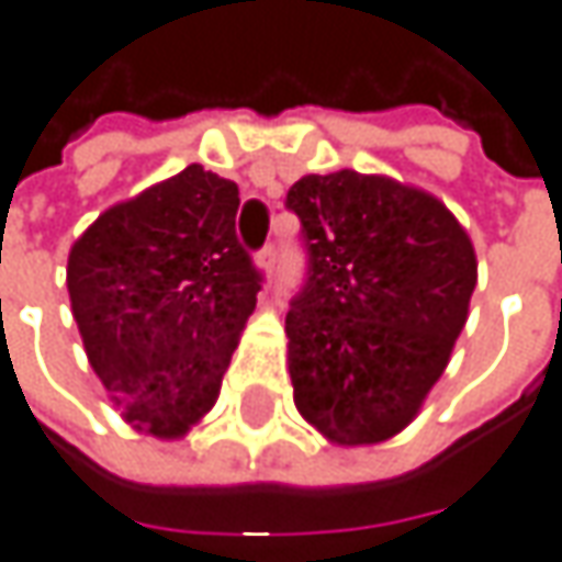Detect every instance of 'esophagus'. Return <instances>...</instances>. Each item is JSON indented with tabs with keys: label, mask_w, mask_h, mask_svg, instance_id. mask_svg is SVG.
<instances>
[{
	"label": "esophagus",
	"mask_w": 562,
	"mask_h": 562,
	"mask_svg": "<svg viewBox=\"0 0 562 562\" xmlns=\"http://www.w3.org/2000/svg\"><path fill=\"white\" fill-rule=\"evenodd\" d=\"M274 262H278V252H274V246H266V249L256 256V266H259V271H262L266 278L271 274V271H274Z\"/></svg>",
	"instance_id": "34e87169"
}]
</instances>
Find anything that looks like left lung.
<instances>
[{"mask_svg":"<svg viewBox=\"0 0 562 562\" xmlns=\"http://www.w3.org/2000/svg\"><path fill=\"white\" fill-rule=\"evenodd\" d=\"M310 278L288 313L294 405L335 446L402 434L442 376L477 284L471 237L436 195L382 173L288 192Z\"/></svg>","mask_w":562,"mask_h":562,"instance_id":"1","label":"left lung"}]
</instances>
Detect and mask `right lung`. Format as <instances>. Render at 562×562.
<instances>
[{
    "instance_id": "obj_1",
    "label": "right lung",
    "mask_w": 562,
    "mask_h": 562,
    "mask_svg": "<svg viewBox=\"0 0 562 562\" xmlns=\"http://www.w3.org/2000/svg\"><path fill=\"white\" fill-rule=\"evenodd\" d=\"M237 183L189 164L106 209L66 268L85 353L132 430L180 439L209 414L262 274L239 246Z\"/></svg>"
}]
</instances>
